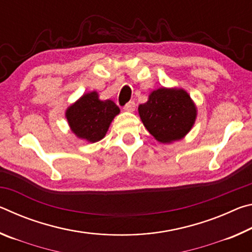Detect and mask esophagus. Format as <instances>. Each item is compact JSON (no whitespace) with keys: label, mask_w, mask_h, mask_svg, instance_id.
<instances>
[{"label":"esophagus","mask_w":252,"mask_h":252,"mask_svg":"<svg viewBox=\"0 0 252 252\" xmlns=\"http://www.w3.org/2000/svg\"><path fill=\"white\" fill-rule=\"evenodd\" d=\"M125 110L127 111V112H133L135 110V103L133 101H130L127 102V103L125 105Z\"/></svg>","instance_id":"1"}]
</instances>
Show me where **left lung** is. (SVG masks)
I'll list each match as a JSON object with an SVG mask.
<instances>
[{
    "label": "left lung",
    "mask_w": 252,
    "mask_h": 252,
    "mask_svg": "<svg viewBox=\"0 0 252 252\" xmlns=\"http://www.w3.org/2000/svg\"><path fill=\"white\" fill-rule=\"evenodd\" d=\"M138 110L143 126L162 143L182 139L197 118L193 101L182 89L161 88L152 91Z\"/></svg>",
    "instance_id": "obj_1"
}]
</instances>
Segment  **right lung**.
<instances>
[{
    "label": "right lung",
    "mask_w": 252,
    "mask_h": 252,
    "mask_svg": "<svg viewBox=\"0 0 252 252\" xmlns=\"http://www.w3.org/2000/svg\"><path fill=\"white\" fill-rule=\"evenodd\" d=\"M119 113L120 109L113 101H101L97 92L93 91L85 93L70 105L65 117L78 138L93 143L104 138L111 122Z\"/></svg>",
    "instance_id": "1"
}]
</instances>
